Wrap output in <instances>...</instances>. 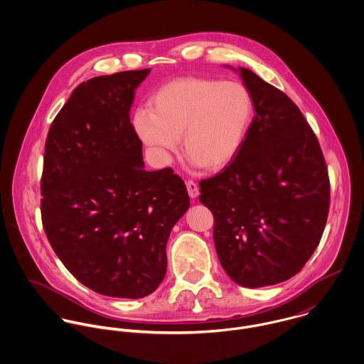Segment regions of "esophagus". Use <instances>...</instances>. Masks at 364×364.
Returning a JSON list of instances; mask_svg holds the SVG:
<instances>
[{
	"label": "esophagus",
	"instance_id": "esophagus-1",
	"mask_svg": "<svg viewBox=\"0 0 364 364\" xmlns=\"http://www.w3.org/2000/svg\"><path fill=\"white\" fill-rule=\"evenodd\" d=\"M187 191H188V196L190 198H197L200 196V188L198 186L194 183V181H187Z\"/></svg>",
	"mask_w": 364,
	"mask_h": 364
}]
</instances>
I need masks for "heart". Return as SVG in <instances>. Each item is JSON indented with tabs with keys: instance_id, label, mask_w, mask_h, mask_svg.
Returning a JSON list of instances; mask_svg holds the SVG:
<instances>
[{
	"instance_id": "obj_1",
	"label": "heart",
	"mask_w": 364,
	"mask_h": 364,
	"mask_svg": "<svg viewBox=\"0 0 364 364\" xmlns=\"http://www.w3.org/2000/svg\"><path fill=\"white\" fill-rule=\"evenodd\" d=\"M254 97L239 81L186 77L164 83L132 116L155 161L167 166L183 136L191 162L219 171L236 159L254 120Z\"/></svg>"
}]
</instances>
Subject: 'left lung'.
Returning a JSON list of instances; mask_svg holds the SVG:
<instances>
[{
  "instance_id": "8db88e82",
  "label": "left lung",
  "mask_w": 364,
  "mask_h": 364,
  "mask_svg": "<svg viewBox=\"0 0 364 364\" xmlns=\"http://www.w3.org/2000/svg\"><path fill=\"white\" fill-rule=\"evenodd\" d=\"M255 116L236 159L200 181L213 213V242L233 282L255 289L294 277L316 251L329 208V178L317 136L275 86L239 67Z\"/></svg>"
}]
</instances>
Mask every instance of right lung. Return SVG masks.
I'll return each mask as SVG.
<instances>
[{"mask_svg":"<svg viewBox=\"0 0 364 364\" xmlns=\"http://www.w3.org/2000/svg\"><path fill=\"white\" fill-rule=\"evenodd\" d=\"M149 68L80 83L50 127L41 220L65 268L96 293L141 299L167 268L166 244L187 212L184 181L170 167L146 171L129 122Z\"/></svg>","mask_w":364,"mask_h":364,"instance_id":"right-lung-1","label":"right lung"}]
</instances>
